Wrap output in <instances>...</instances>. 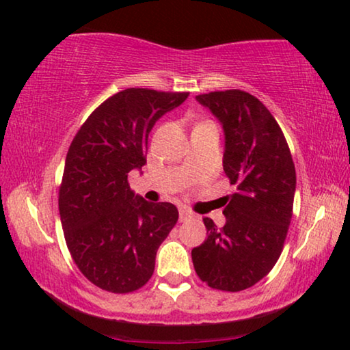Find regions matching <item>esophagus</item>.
<instances>
[{"instance_id":"esophagus-1","label":"esophagus","mask_w":350,"mask_h":350,"mask_svg":"<svg viewBox=\"0 0 350 350\" xmlns=\"http://www.w3.org/2000/svg\"><path fill=\"white\" fill-rule=\"evenodd\" d=\"M191 215H193V213L189 211V208H185V207L179 208V220L180 221H187L189 218H191Z\"/></svg>"}]
</instances>
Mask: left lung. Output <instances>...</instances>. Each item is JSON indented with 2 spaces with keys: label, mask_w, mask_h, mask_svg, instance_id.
<instances>
[{
  "label": "left lung",
  "mask_w": 350,
  "mask_h": 350,
  "mask_svg": "<svg viewBox=\"0 0 350 350\" xmlns=\"http://www.w3.org/2000/svg\"><path fill=\"white\" fill-rule=\"evenodd\" d=\"M196 100L223 124V170L236 193L226 196L225 226L202 218L207 239L191 250V259L208 288L239 292L262 280L283 252L295 166L283 130L259 98L228 90L200 94Z\"/></svg>",
  "instance_id": "obj_1"
}]
</instances>
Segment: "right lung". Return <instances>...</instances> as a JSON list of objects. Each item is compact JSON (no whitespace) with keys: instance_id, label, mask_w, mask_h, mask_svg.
Masks as SVG:
<instances>
[{"instance_id":"add662e5","label":"right lung","mask_w":350,"mask_h":350,"mask_svg":"<svg viewBox=\"0 0 350 350\" xmlns=\"http://www.w3.org/2000/svg\"><path fill=\"white\" fill-rule=\"evenodd\" d=\"M189 92L129 88L90 114L72 139L59 185V215L70 256L103 291L129 294L148 283L155 254L179 212L135 196L129 173L142 168L157 119Z\"/></svg>"}]
</instances>
